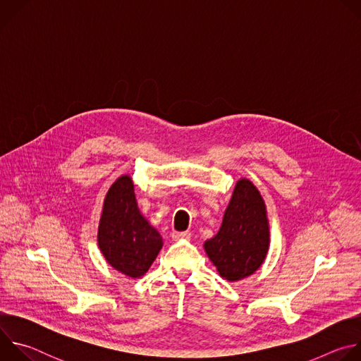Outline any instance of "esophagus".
<instances>
[{
	"label": "esophagus",
	"instance_id": "34e87169",
	"mask_svg": "<svg viewBox=\"0 0 361 361\" xmlns=\"http://www.w3.org/2000/svg\"><path fill=\"white\" fill-rule=\"evenodd\" d=\"M191 237L190 231H174L173 238L174 240H188Z\"/></svg>",
	"mask_w": 361,
	"mask_h": 361
}]
</instances>
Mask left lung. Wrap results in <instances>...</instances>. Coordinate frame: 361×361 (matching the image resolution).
I'll list each match as a JSON object with an SVG mask.
<instances>
[{"label":"left lung","mask_w":361,"mask_h":361,"mask_svg":"<svg viewBox=\"0 0 361 361\" xmlns=\"http://www.w3.org/2000/svg\"><path fill=\"white\" fill-rule=\"evenodd\" d=\"M270 245V228L264 200L247 178L234 187L219 233L204 243V250L219 274L240 281L264 263Z\"/></svg>","instance_id":"1"}]
</instances>
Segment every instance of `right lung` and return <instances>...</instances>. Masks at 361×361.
<instances>
[{"instance_id":"right-lung-1","label":"right lung","mask_w":361,"mask_h":361,"mask_svg":"<svg viewBox=\"0 0 361 361\" xmlns=\"http://www.w3.org/2000/svg\"><path fill=\"white\" fill-rule=\"evenodd\" d=\"M97 238L107 263L127 277L140 279L157 259L163 238L140 213L130 176L118 177L110 187Z\"/></svg>"}]
</instances>
